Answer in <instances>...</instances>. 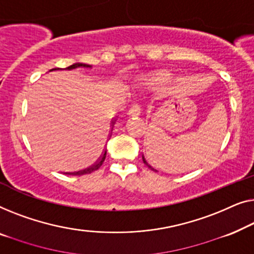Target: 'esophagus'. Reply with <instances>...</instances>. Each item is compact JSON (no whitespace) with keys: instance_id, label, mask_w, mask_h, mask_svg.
Instances as JSON below:
<instances>
[{"instance_id":"34e87169","label":"esophagus","mask_w":254,"mask_h":254,"mask_svg":"<svg viewBox=\"0 0 254 254\" xmlns=\"http://www.w3.org/2000/svg\"><path fill=\"white\" fill-rule=\"evenodd\" d=\"M127 115L128 116H139L140 115V107H139L138 105H133L130 109H128Z\"/></svg>"}]
</instances>
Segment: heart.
<instances>
[{
    "mask_svg": "<svg viewBox=\"0 0 254 254\" xmlns=\"http://www.w3.org/2000/svg\"><path fill=\"white\" fill-rule=\"evenodd\" d=\"M163 83H166V77L163 76H158V77H153L147 81V85L151 87H155L159 86V85H162Z\"/></svg>",
    "mask_w": 254,
    "mask_h": 254,
    "instance_id": "heart-1",
    "label": "heart"
}]
</instances>
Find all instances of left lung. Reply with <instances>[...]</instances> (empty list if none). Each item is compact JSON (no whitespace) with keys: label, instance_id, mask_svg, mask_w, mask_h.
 <instances>
[{"label":"left lung","instance_id":"8db88e82","mask_svg":"<svg viewBox=\"0 0 254 254\" xmlns=\"http://www.w3.org/2000/svg\"><path fill=\"white\" fill-rule=\"evenodd\" d=\"M142 161H144V163L146 164V166H147V167L149 168V169L153 170V171H155V173H158V170H156V169H154V168H153V164H152L151 162H149V161H147V160L145 159V156H144V155H142Z\"/></svg>","mask_w":254,"mask_h":254}]
</instances>
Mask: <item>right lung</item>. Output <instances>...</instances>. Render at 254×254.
<instances>
[{
    "label": "right lung",
    "instance_id": "obj_1",
    "mask_svg": "<svg viewBox=\"0 0 254 254\" xmlns=\"http://www.w3.org/2000/svg\"><path fill=\"white\" fill-rule=\"evenodd\" d=\"M78 67H87V69H92L93 65H90V64H86V63H80V62H77V63H73L71 64V65H69L67 67H65V69H62V67H55V69H52L49 70V72L51 71H59V70H73V69H78ZM115 124V121H113V126ZM112 132H113V127H112ZM106 154H107V151L103 152V154L100 156L98 161H96L94 164H92V166L90 168H86L85 170H81V171H77V173H72V175H78V176H80V175H86V174H91L93 173V171L98 170L100 167L102 166L103 161H105L106 159Z\"/></svg>",
    "mask_w": 254,
    "mask_h": 254
}]
</instances>
